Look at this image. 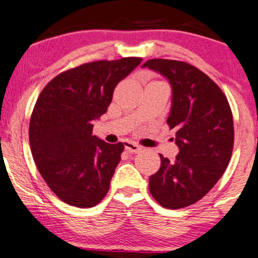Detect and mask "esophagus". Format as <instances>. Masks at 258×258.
<instances>
[{
	"label": "esophagus",
	"mask_w": 258,
	"mask_h": 258,
	"mask_svg": "<svg viewBox=\"0 0 258 258\" xmlns=\"http://www.w3.org/2000/svg\"><path fill=\"white\" fill-rule=\"evenodd\" d=\"M125 149L128 153H139L142 150V147H139L138 144L132 143V142H125Z\"/></svg>",
	"instance_id": "1"
}]
</instances>
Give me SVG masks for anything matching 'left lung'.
Here are the masks:
<instances>
[{
  "instance_id": "left-lung-1",
  "label": "left lung",
  "mask_w": 258,
  "mask_h": 258,
  "mask_svg": "<svg viewBox=\"0 0 258 258\" xmlns=\"http://www.w3.org/2000/svg\"><path fill=\"white\" fill-rule=\"evenodd\" d=\"M158 72L172 87L167 125L179 148L174 161L160 154L149 191L161 206L183 209L214 188L229 164L234 146L233 115L227 97L206 74L185 61L149 59L143 68Z\"/></svg>"
}]
</instances>
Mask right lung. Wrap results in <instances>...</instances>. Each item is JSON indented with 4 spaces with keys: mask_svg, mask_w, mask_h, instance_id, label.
I'll return each instance as SVG.
<instances>
[{
    "mask_svg": "<svg viewBox=\"0 0 258 258\" xmlns=\"http://www.w3.org/2000/svg\"><path fill=\"white\" fill-rule=\"evenodd\" d=\"M142 58L92 61L60 73L43 88L32 110L29 139L35 164L64 203L88 209L108 193L123 144L92 136L115 87Z\"/></svg>",
    "mask_w": 258,
    "mask_h": 258,
    "instance_id": "1",
    "label": "right lung"
}]
</instances>
